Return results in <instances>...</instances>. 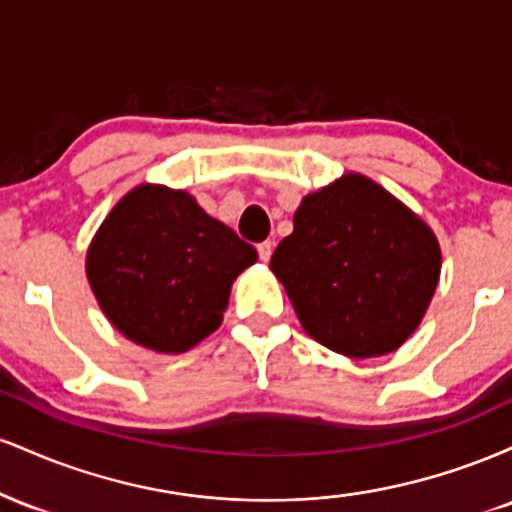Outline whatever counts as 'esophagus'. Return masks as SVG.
Segmentation results:
<instances>
[{
  "mask_svg": "<svg viewBox=\"0 0 512 512\" xmlns=\"http://www.w3.org/2000/svg\"><path fill=\"white\" fill-rule=\"evenodd\" d=\"M257 252H260L262 262H269V257H272V252H274V243L272 240H264V243L257 245Z\"/></svg>",
  "mask_w": 512,
  "mask_h": 512,
  "instance_id": "1",
  "label": "esophagus"
}]
</instances>
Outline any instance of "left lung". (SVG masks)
<instances>
[{
	"label": "left lung",
	"instance_id": "left-lung-1",
	"mask_svg": "<svg viewBox=\"0 0 512 512\" xmlns=\"http://www.w3.org/2000/svg\"><path fill=\"white\" fill-rule=\"evenodd\" d=\"M440 262L436 233L419 214L366 175L344 173L303 197L269 269L315 342L373 358L421 325Z\"/></svg>",
	"mask_w": 512,
	"mask_h": 512
}]
</instances>
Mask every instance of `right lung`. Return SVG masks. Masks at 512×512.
Here are the masks:
<instances>
[{
  "label": "right lung",
  "instance_id": "right-lung-1",
  "mask_svg": "<svg viewBox=\"0 0 512 512\" xmlns=\"http://www.w3.org/2000/svg\"><path fill=\"white\" fill-rule=\"evenodd\" d=\"M257 250L185 190L142 182L110 209L86 250V279L129 342L182 354L219 330L233 281Z\"/></svg>",
  "mask_w": 512,
  "mask_h": 512
}]
</instances>
